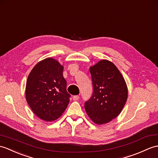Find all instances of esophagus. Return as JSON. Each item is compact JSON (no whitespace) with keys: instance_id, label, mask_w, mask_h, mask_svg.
Returning <instances> with one entry per match:
<instances>
[{"instance_id":"esophagus-1","label":"esophagus","mask_w":158,"mask_h":158,"mask_svg":"<svg viewBox=\"0 0 158 158\" xmlns=\"http://www.w3.org/2000/svg\"><path fill=\"white\" fill-rule=\"evenodd\" d=\"M79 99V96H74L73 97V100H74V101H77V100H78Z\"/></svg>"}]
</instances>
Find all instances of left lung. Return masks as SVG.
<instances>
[{
	"mask_svg": "<svg viewBox=\"0 0 158 158\" xmlns=\"http://www.w3.org/2000/svg\"><path fill=\"white\" fill-rule=\"evenodd\" d=\"M93 94L85 102L87 115L98 124L108 123L122 111L128 90L122 74L112 62L102 60L90 67Z\"/></svg>",
	"mask_w": 158,
	"mask_h": 158,
	"instance_id": "1",
	"label": "left lung"
}]
</instances>
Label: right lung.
I'll return each instance as SVG.
<instances>
[{
    "instance_id": "1",
    "label": "right lung",
    "mask_w": 158,
    "mask_h": 158,
    "mask_svg": "<svg viewBox=\"0 0 158 158\" xmlns=\"http://www.w3.org/2000/svg\"><path fill=\"white\" fill-rule=\"evenodd\" d=\"M63 67L48 58L39 62L29 73L25 88L27 103L35 114L45 121H52L62 114L70 101Z\"/></svg>"
}]
</instances>
